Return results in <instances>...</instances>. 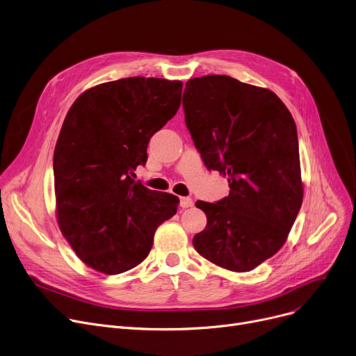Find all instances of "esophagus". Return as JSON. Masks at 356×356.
Segmentation results:
<instances>
[{
  "label": "esophagus",
  "mask_w": 356,
  "mask_h": 356,
  "mask_svg": "<svg viewBox=\"0 0 356 356\" xmlns=\"http://www.w3.org/2000/svg\"><path fill=\"white\" fill-rule=\"evenodd\" d=\"M193 204H194L193 198H190V197H181V200H179V205L182 208H188V207H191Z\"/></svg>",
  "instance_id": "obj_1"
}]
</instances>
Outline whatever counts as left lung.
Returning a JSON list of instances; mask_svg holds the SVG:
<instances>
[{"instance_id":"1","label":"left lung","mask_w":356,"mask_h":356,"mask_svg":"<svg viewBox=\"0 0 356 356\" xmlns=\"http://www.w3.org/2000/svg\"><path fill=\"white\" fill-rule=\"evenodd\" d=\"M182 106L205 166L229 186L195 202L207 225L193 244L222 268L253 270L282 248L302 207L296 123L276 93L221 74L188 80Z\"/></svg>"}]
</instances>
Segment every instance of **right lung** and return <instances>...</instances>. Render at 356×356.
I'll return each instance as SVG.
<instances>
[{
    "mask_svg": "<svg viewBox=\"0 0 356 356\" xmlns=\"http://www.w3.org/2000/svg\"><path fill=\"white\" fill-rule=\"evenodd\" d=\"M182 81L127 77L83 92L72 104L53 156L57 222L77 257L104 275L148 257L156 228L179 198L134 179L146 148L179 109Z\"/></svg>",
    "mask_w": 356,
    "mask_h": 356,
    "instance_id": "right-lung-1",
    "label": "right lung"
}]
</instances>
